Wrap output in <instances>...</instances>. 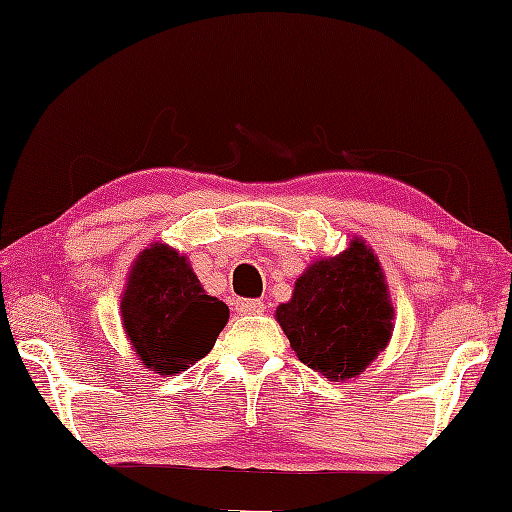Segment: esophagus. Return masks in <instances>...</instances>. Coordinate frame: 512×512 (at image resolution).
Here are the masks:
<instances>
[{"mask_svg":"<svg viewBox=\"0 0 512 512\" xmlns=\"http://www.w3.org/2000/svg\"><path fill=\"white\" fill-rule=\"evenodd\" d=\"M235 310L240 314H258L263 312V303L261 300H237Z\"/></svg>","mask_w":512,"mask_h":512,"instance_id":"esophagus-1","label":"esophagus"}]
</instances>
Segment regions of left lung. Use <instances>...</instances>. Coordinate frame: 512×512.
<instances>
[{
  "label": "left lung",
  "mask_w": 512,
  "mask_h": 512,
  "mask_svg": "<svg viewBox=\"0 0 512 512\" xmlns=\"http://www.w3.org/2000/svg\"><path fill=\"white\" fill-rule=\"evenodd\" d=\"M275 319L314 373L331 382L359 377L394 333V305L380 258L354 235L338 256L307 265Z\"/></svg>",
  "instance_id": "left-lung-1"
}]
</instances>
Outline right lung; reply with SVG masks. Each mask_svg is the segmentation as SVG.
Returning <instances> with one entry per match:
<instances>
[{"label": "right lung", "mask_w": 512, "mask_h": 512, "mask_svg": "<svg viewBox=\"0 0 512 512\" xmlns=\"http://www.w3.org/2000/svg\"><path fill=\"white\" fill-rule=\"evenodd\" d=\"M228 305L207 296L184 254L153 242L139 251L121 296V321L144 368L174 375L209 354Z\"/></svg>", "instance_id": "obj_1"}]
</instances>
